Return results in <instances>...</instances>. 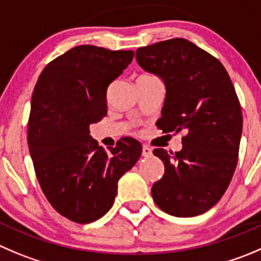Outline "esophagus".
Instances as JSON below:
<instances>
[{
	"label": "esophagus",
	"instance_id": "obj_1",
	"mask_svg": "<svg viewBox=\"0 0 261 261\" xmlns=\"http://www.w3.org/2000/svg\"><path fill=\"white\" fill-rule=\"evenodd\" d=\"M152 155V148L148 147L147 145H143L142 146V156H145V158H148V156Z\"/></svg>",
	"mask_w": 261,
	"mask_h": 261
}]
</instances>
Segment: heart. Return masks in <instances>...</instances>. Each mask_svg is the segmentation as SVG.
Returning <instances> with one entry per match:
<instances>
[{
    "mask_svg": "<svg viewBox=\"0 0 261 261\" xmlns=\"http://www.w3.org/2000/svg\"><path fill=\"white\" fill-rule=\"evenodd\" d=\"M142 76H153V75H148V74H146V75H142ZM142 76H141V78H142Z\"/></svg>",
    "mask_w": 261,
    "mask_h": 261,
    "instance_id": "1",
    "label": "heart"
}]
</instances>
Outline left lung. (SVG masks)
Segmentation results:
<instances>
[{"label":"left lung","instance_id":"obj_1","mask_svg":"<svg viewBox=\"0 0 261 261\" xmlns=\"http://www.w3.org/2000/svg\"><path fill=\"white\" fill-rule=\"evenodd\" d=\"M136 59L165 84L159 128L186 133L178 152L153 150L165 166L151 188L153 201L178 218L203 214L224 195L237 166L242 113L232 81L218 59L185 38L141 47Z\"/></svg>","mask_w":261,"mask_h":261}]
</instances>
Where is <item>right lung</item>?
I'll list each match as a JSON object with an SVG mask.
<instances>
[{"instance_id":"right-lung-1","label":"right lung","mask_w":261,"mask_h":261,"mask_svg":"<svg viewBox=\"0 0 261 261\" xmlns=\"http://www.w3.org/2000/svg\"><path fill=\"white\" fill-rule=\"evenodd\" d=\"M133 55L76 46L51 61L34 88L29 152L46 198L71 222L86 224L103 217L113 206L120 177L142 152L135 138H123L105 151L89 135V125L108 113V87Z\"/></svg>"}]
</instances>
